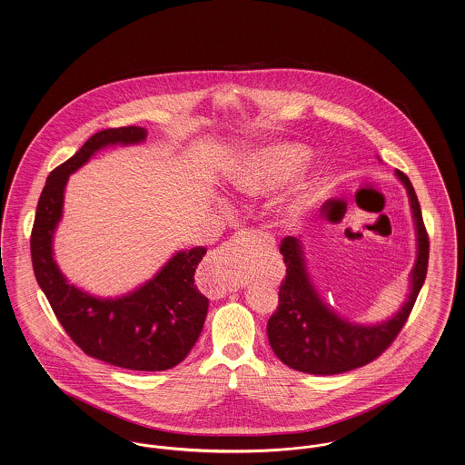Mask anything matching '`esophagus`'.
I'll use <instances>...</instances> for the list:
<instances>
[{"label": "esophagus", "instance_id": "esophagus-1", "mask_svg": "<svg viewBox=\"0 0 465 465\" xmlns=\"http://www.w3.org/2000/svg\"><path fill=\"white\" fill-rule=\"evenodd\" d=\"M243 234H236L231 240L219 246L212 252L208 264H206V280H204V291L221 297L223 293L229 292L234 282L232 269L238 264L242 252H243Z\"/></svg>", "mask_w": 465, "mask_h": 465}]
</instances>
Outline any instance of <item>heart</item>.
I'll use <instances>...</instances> for the list:
<instances>
[{
    "label": "heart",
    "instance_id": "heart-1",
    "mask_svg": "<svg viewBox=\"0 0 465 465\" xmlns=\"http://www.w3.org/2000/svg\"><path fill=\"white\" fill-rule=\"evenodd\" d=\"M304 153L292 147L274 148L246 163L234 178L236 191L243 194H264L282 185L302 166ZM306 206V199H297L287 206V215L297 217Z\"/></svg>",
    "mask_w": 465,
    "mask_h": 465
}]
</instances>
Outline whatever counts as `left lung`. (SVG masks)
<instances>
[{
    "label": "left lung",
    "instance_id": "8db88e82",
    "mask_svg": "<svg viewBox=\"0 0 465 465\" xmlns=\"http://www.w3.org/2000/svg\"><path fill=\"white\" fill-rule=\"evenodd\" d=\"M397 176L408 189L418 238L411 293L406 304L395 317L380 325H357L342 320L322 302L310 283L301 242L292 236L283 238L280 252L287 274L280 285L278 308L268 320V338L272 351L285 366L322 376L346 372L378 359L402 331L427 276L429 234L410 178L402 172H397Z\"/></svg>",
    "mask_w": 465,
    "mask_h": 465
}]
</instances>
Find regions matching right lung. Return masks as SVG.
Listing matches in <instances>:
<instances>
[{
	"label": "right lung",
	"instance_id": "obj_1",
	"mask_svg": "<svg viewBox=\"0 0 465 465\" xmlns=\"http://www.w3.org/2000/svg\"><path fill=\"white\" fill-rule=\"evenodd\" d=\"M145 138L147 129L136 125L99 131L50 173L31 231V261L52 312L84 353L131 371H166L189 355L208 313V299L194 280L204 246L178 252L143 287L119 299H98L70 285L52 257L68 176L99 148Z\"/></svg>",
	"mask_w": 465,
	"mask_h": 465
}]
</instances>
